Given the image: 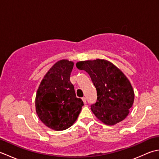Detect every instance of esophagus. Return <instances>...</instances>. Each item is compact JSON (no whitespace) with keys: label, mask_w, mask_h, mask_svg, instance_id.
Masks as SVG:
<instances>
[{"label":"esophagus","mask_w":159,"mask_h":159,"mask_svg":"<svg viewBox=\"0 0 159 159\" xmlns=\"http://www.w3.org/2000/svg\"><path fill=\"white\" fill-rule=\"evenodd\" d=\"M82 100H83V102L85 103V104H86V98L85 97H83V98H82Z\"/></svg>","instance_id":"obj_1"}]
</instances>
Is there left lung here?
Instances as JSON below:
<instances>
[{
	"label": "left lung",
	"mask_w": 159,
	"mask_h": 159,
	"mask_svg": "<svg viewBox=\"0 0 159 159\" xmlns=\"http://www.w3.org/2000/svg\"><path fill=\"white\" fill-rule=\"evenodd\" d=\"M78 69L89 74L97 91V101L91 110L109 126L124 120L134 102V91L127 77L112 63L104 59L76 63Z\"/></svg>",
	"instance_id": "8db88e82"
}]
</instances>
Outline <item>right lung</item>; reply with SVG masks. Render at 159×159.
Segmentation results:
<instances>
[{"label": "right lung", "mask_w": 159, "mask_h": 159, "mask_svg": "<svg viewBox=\"0 0 159 159\" xmlns=\"http://www.w3.org/2000/svg\"><path fill=\"white\" fill-rule=\"evenodd\" d=\"M73 66L72 61H59L46 73L37 92V114L52 130H64L72 126L84 104L76 98L70 80Z\"/></svg>", "instance_id": "obj_1"}]
</instances>
